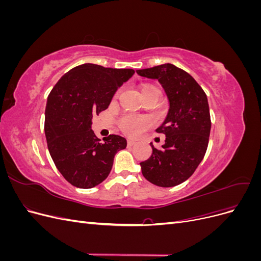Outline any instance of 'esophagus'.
Segmentation results:
<instances>
[{
  "mask_svg": "<svg viewBox=\"0 0 261 261\" xmlns=\"http://www.w3.org/2000/svg\"><path fill=\"white\" fill-rule=\"evenodd\" d=\"M135 144H136L135 140H133V139H128V140H127V145H128V146H134Z\"/></svg>",
  "mask_w": 261,
  "mask_h": 261,
  "instance_id": "1",
  "label": "esophagus"
}]
</instances>
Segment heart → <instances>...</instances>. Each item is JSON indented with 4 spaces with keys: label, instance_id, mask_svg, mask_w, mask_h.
<instances>
[{
    "label": "heart",
    "instance_id": "obj_1",
    "mask_svg": "<svg viewBox=\"0 0 261 261\" xmlns=\"http://www.w3.org/2000/svg\"><path fill=\"white\" fill-rule=\"evenodd\" d=\"M149 90H158L154 86L151 85H145L141 87L140 93L149 91ZM149 125V120L146 117H138V116H133V115H126L120 121V127L121 129L127 134L129 136L136 135L141 129Z\"/></svg>",
    "mask_w": 261,
    "mask_h": 261
}]
</instances>
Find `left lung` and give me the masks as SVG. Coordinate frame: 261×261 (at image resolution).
<instances>
[{
  "mask_svg": "<svg viewBox=\"0 0 261 261\" xmlns=\"http://www.w3.org/2000/svg\"><path fill=\"white\" fill-rule=\"evenodd\" d=\"M141 76L156 80L169 101V110L155 130L165 135L162 149L152 143V153L140 162L143 175L160 187H173L191 177L207 151L211 129L206 93L185 70L165 63L137 69Z\"/></svg>",
  "mask_w": 261,
  "mask_h": 261,
  "instance_id": "8db88e82",
  "label": "left lung"
}]
</instances>
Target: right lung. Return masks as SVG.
<instances>
[{
  "label": "right lung",
  "mask_w": 261,
  "mask_h": 261,
  "mask_svg": "<svg viewBox=\"0 0 261 261\" xmlns=\"http://www.w3.org/2000/svg\"><path fill=\"white\" fill-rule=\"evenodd\" d=\"M135 74L130 68H110L91 63L63 75L45 107L44 133L53 162L78 188H92L111 172L117 151L127 141L110 135L103 143L91 129L92 115L107 110L116 90Z\"/></svg>",
  "instance_id": "obj_1"
}]
</instances>
